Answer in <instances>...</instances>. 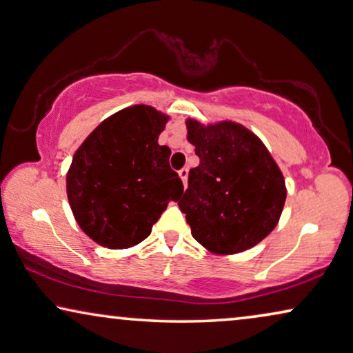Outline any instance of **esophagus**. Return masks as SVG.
<instances>
[{
    "instance_id": "obj_1",
    "label": "esophagus",
    "mask_w": 353,
    "mask_h": 353,
    "mask_svg": "<svg viewBox=\"0 0 353 353\" xmlns=\"http://www.w3.org/2000/svg\"><path fill=\"white\" fill-rule=\"evenodd\" d=\"M188 167H183L180 172H178V175H180V178H181V181H183V185L185 186H188Z\"/></svg>"
}]
</instances>
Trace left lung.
<instances>
[{
	"label": "left lung",
	"mask_w": 353,
	"mask_h": 353,
	"mask_svg": "<svg viewBox=\"0 0 353 353\" xmlns=\"http://www.w3.org/2000/svg\"><path fill=\"white\" fill-rule=\"evenodd\" d=\"M188 141L201 164L189 170L178 207L192 237L213 254L253 248L277 226L287 186L258 135L234 121L186 119Z\"/></svg>",
	"instance_id": "8db88e82"
}]
</instances>
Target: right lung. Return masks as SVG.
Listing matches in <instances>:
<instances>
[{"mask_svg": "<svg viewBox=\"0 0 353 353\" xmlns=\"http://www.w3.org/2000/svg\"><path fill=\"white\" fill-rule=\"evenodd\" d=\"M167 116L134 105L106 117L76 150L66 173V196L76 223L101 247L130 248L151 234L183 183L161 146Z\"/></svg>", "mask_w": 353, "mask_h": 353, "instance_id": "obj_1", "label": "right lung"}]
</instances>
